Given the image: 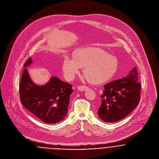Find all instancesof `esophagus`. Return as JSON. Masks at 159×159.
<instances>
[{
	"label": "esophagus",
	"instance_id": "34e87169",
	"mask_svg": "<svg viewBox=\"0 0 159 159\" xmlns=\"http://www.w3.org/2000/svg\"><path fill=\"white\" fill-rule=\"evenodd\" d=\"M88 89V88L87 86H79L78 87V89L80 91H86Z\"/></svg>",
	"mask_w": 159,
	"mask_h": 159
}]
</instances>
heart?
I'll return each mask as SVG.
<instances>
[{
  "label": "heart",
  "mask_w": 159,
  "mask_h": 159,
  "mask_svg": "<svg viewBox=\"0 0 159 159\" xmlns=\"http://www.w3.org/2000/svg\"><path fill=\"white\" fill-rule=\"evenodd\" d=\"M117 60L103 49L88 47L77 49L74 59L67 56L63 60L62 69L66 78L73 80L84 67V74L92 83L100 84L109 80L116 73Z\"/></svg>",
  "instance_id": "obj_1"
}]
</instances>
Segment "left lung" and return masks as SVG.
I'll return each mask as SVG.
<instances>
[{
	"instance_id": "obj_1",
	"label": "left lung",
	"mask_w": 159,
	"mask_h": 159,
	"mask_svg": "<svg viewBox=\"0 0 159 159\" xmlns=\"http://www.w3.org/2000/svg\"><path fill=\"white\" fill-rule=\"evenodd\" d=\"M136 67L125 77L104 85L98 110L100 119L105 122L119 121L130 113L140 100L141 84L138 81Z\"/></svg>"
}]
</instances>
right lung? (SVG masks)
<instances>
[{
    "instance_id": "obj_1",
    "label": "right lung",
    "mask_w": 159,
    "mask_h": 159,
    "mask_svg": "<svg viewBox=\"0 0 159 159\" xmlns=\"http://www.w3.org/2000/svg\"><path fill=\"white\" fill-rule=\"evenodd\" d=\"M32 63L31 57L24 64L20 84V100L23 106L39 119L47 124L64 120L68 113L72 86L52 76L48 83L38 86L32 81L26 67Z\"/></svg>"
}]
</instances>
